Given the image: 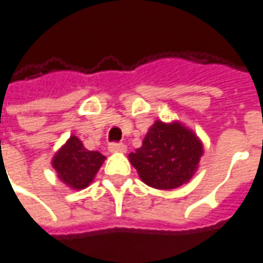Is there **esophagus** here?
Segmentation results:
<instances>
[{
    "label": "esophagus",
    "instance_id": "esophagus-1",
    "mask_svg": "<svg viewBox=\"0 0 263 263\" xmlns=\"http://www.w3.org/2000/svg\"><path fill=\"white\" fill-rule=\"evenodd\" d=\"M108 149L110 153H125L126 151V146L124 144H119V142H110Z\"/></svg>",
    "mask_w": 263,
    "mask_h": 263
}]
</instances>
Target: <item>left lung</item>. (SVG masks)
Here are the masks:
<instances>
[{
    "label": "left lung",
    "instance_id": "8db88e82",
    "mask_svg": "<svg viewBox=\"0 0 263 263\" xmlns=\"http://www.w3.org/2000/svg\"><path fill=\"white\" fill-rule=\"evenodd\" d=\"M201 155L203 144L192 129L180 122L155 121L129 161L146 185L173 190L194 176Z\"/></svg>",
    "mask_w": 263,
    "mask_h": 263
}]
</instances>
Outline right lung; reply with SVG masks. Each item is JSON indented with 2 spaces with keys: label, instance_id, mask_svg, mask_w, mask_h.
<instances>
[{
  "label": "right lung",
  "instance_id": "obj_1",
  "mask_svg": "<svg viewBox=\"0 0 263 263\" xmlns=\"http://www.w3.org/2000/svg\"><path fill=\"white\" fill-rule=\"evenodd\" d=\"M103 161L105 155L99 151H89L78 137L71 135L53 157L51 165L56 170L57 177L66 185L74 190H82L93 181Z\"/></svg>",
  "mask_w": 263,
  "mask_h": 263
}]
</instances>
